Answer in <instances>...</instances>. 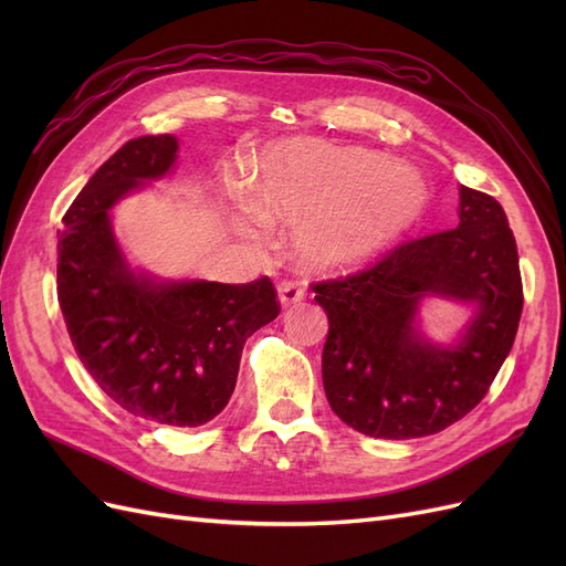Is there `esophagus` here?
<instances>
[{
	"label": "esophagus",
	"mask_w": 566,
	"mask_h": 566,
	"mask_svg": "<svg viewBox=\"0 0 566 566\" xmlns=\"http://www.w3.org/2000/svg\"><path fill=\"white\" fill-rule=\"evenodd\" d=\"M302 300H304V290L297 283H281L279 285V302H281L283 310L300 304Z\"/></svg>",
	"instance_id": "34e87169"
}]
</instances>
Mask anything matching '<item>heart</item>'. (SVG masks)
<instances>
[{"label": "heart", "instance_id": "obj_1", "mask_svg": "<svg viewBox=\"0 0 566 566\" xmlns=\"http://www.w3.org/2000/svg\"><path fill=\"white\" fill-rule=\"evenodd\" d=\"M243 202L260 217L297 219L300 262L335 271L370 260L413 227L427 184L413 167L378 150L283 139L256 156Z\"/></svg>", "mask_w": 566, "mask_h": 566}]
</instances>
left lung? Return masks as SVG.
<instances>
[{
	"label": "left lung",
	"mask_w": 566,
	"mask_h": 566,
	"mask_svg": "<svg viewBox=\"0 0 566 566\" xmlns=\"http://www.w3.org/2000/svg\"><path fill=\"white\" fill-rule=\"evenodd\" d=\"M458 227L403 243L368 271L312 285L328 314L323 387L335 416L375 439L447 430L484 399L522 316L517 243L501 202L458 188ZM469 310L451 340L423 333L424 301Z\"/></svg>",
	"instance_id": "1"
}]
</instances>
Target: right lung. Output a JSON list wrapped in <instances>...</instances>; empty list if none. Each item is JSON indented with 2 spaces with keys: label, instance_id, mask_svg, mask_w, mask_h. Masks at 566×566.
Masks as SVG:
<instances>
[{
  "label": "right lung",
  "instance_id": "right-lung-1",
  "mask_svg": "<svg viewBox=\"0 0 566 566\" xmlns=\"http://www.w3.org/2000/svg\"><path fill=\"white\" fill-rule=\"evenodd\" d=\"M175 134L132 139L101 165L59 231V304L94 382L127 413L200 427L229 403L245 339L279 316L269 279L227 285L134 266L113 210L177 169Z\"/></svg>",
  "mask_w": 566,
  "mask_h": 566
}]
</instances>
